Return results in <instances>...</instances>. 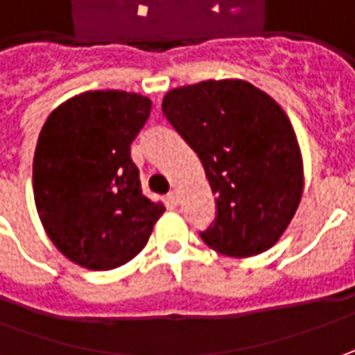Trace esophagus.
I'll return each mask as SVG.
<instances>
[{
	"label": "esophagus",
	"instance_id": "esophagus-1",
	"mask_svg": "<svg viewBox=\"0 0 355 355\" xmlns=\"http://www.w3.org/2000/svg\"><path fill=\"white\" fill-rule=\"evenodd\" d=\"M167 198H168V202H171V204H178V200H180V194H178V190H171Z\"/></svg>",
	"mask_w": 355,
	"mask_h": 355
}]
</instances>
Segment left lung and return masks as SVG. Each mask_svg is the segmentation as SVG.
Listing matches in <instances>:
<instances>
[{
	"instance_id": "left-lung-1",
	"label": "left lung",
	"mask_w": 355,
	"mask_h": 355,
	"mask_svg": "<svg viewBox=\"0 0 355 355\" xmlns=\"http://www.w3.org/2000/svg\"><path fill=\"white\" fill-rule=\"evenodd\" d=\"M163 112L204 165L218 218L202 233L216 252L235 259L272 248L303 194V157L278 103L243 79H208L171 89Z\"/></svg>"
}]
</instances>
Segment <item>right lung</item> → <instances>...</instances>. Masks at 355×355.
I'll return each mask as SVG.
<instances>
[{
	"instance_id": "add662e5",
	"label": "right lung",
	"mask_w": 355,
	"mask_h": 355,
	"mask_svg": "<svg viewBox=\"0 0 355 355\" xmlns=\"http://www.w3.org/2000/svg\"><path fill=\"white\" fill-rule=\"evenodd\" d=\"M151 101L126 91H87L50 112L33 159V192L46 235L71 262L112 270L139 254L163 202L139 187L130 144Z\"/></svg>"
}]
</instances>
